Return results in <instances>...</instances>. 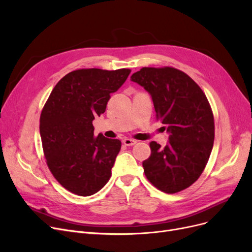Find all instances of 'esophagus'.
<instances>
[{
  "label": "esophagus",
  "instance_id": "1",
  "mask_svg": "<svg viewBox=\"0 0 252 252\" xmlns=\"http://www.w3.org/2000/svg\"><path fill=\"white\" fill-rule=\"evenodd\" d=\"M123 142L126 146H133V145H135L138 141L134 140V139H125Z\"/></svg>",
  "mask_w": 252,
  "mask_h": 252
}]
</instances>
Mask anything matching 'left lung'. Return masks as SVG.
Returning a JSON list of instances; mask_svg holds the SVG:
<instances>
[{
	"mask_svg": "<svg viewBox=\"0 0 252 252\" xmlns=\"http://www.w3.org/2000/svg\"><path fill=\"white\" fill-rule=\"evenodd\" d=\"M130 81L149 92L156 118L169 134L164 148L150 143L145 176L164 193L187 189L201 176L214 146L215 119L205 94L188 74L168 66L143 67Z\"/></svg>",
	"mask_w": 252,
	"mask_h": 252,
	"instance_id": "obj_1",
	"label": "left lung"
}]
</instances>
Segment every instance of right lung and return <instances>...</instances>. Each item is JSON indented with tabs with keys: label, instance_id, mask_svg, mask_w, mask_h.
Masks as SVG:
<instances>
[{
	"label": "right lung",
	"instance_id": "obj_1",
	"mask_svg": "<svg viewBox=\"0 0 252 252\" xmlns=\"http://www.w3.org/2000/svg\"><path fill=\"white\" fill-rule=\"evenodd\" d=\"M129 73L127 68L73 70L57 83L44 106L39 133L48 167L73 194H95L111 177L122 142L102 134L95 138L93 121Z\"/></svg>",
	"mask_w": 252,
	"mask_h": 252
}]
</instances>
